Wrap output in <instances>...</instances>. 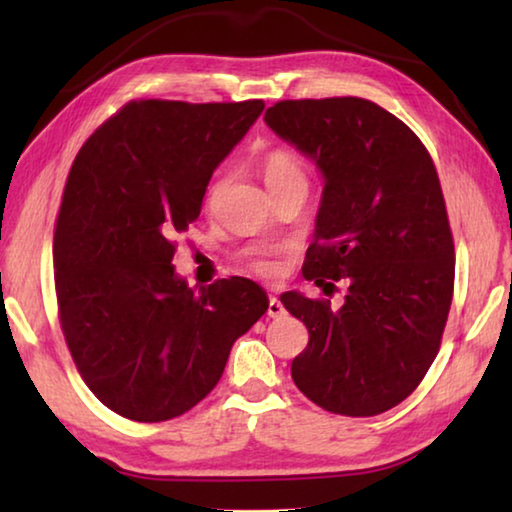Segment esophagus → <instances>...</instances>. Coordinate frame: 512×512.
I'll return each mask as SVG.
<instances>
[{
	"instance_id": "34e87169",
	"label": "esophagus",
	"mask_w": 512,
	"mask_h": 512,
	"mask_svg": "<svg viewBox=\"0 0 512 512\" xmlns=\"http://www.w3.org/2000/svg\"><path fill=\"white\" fill-rule=\"evenodd\" d=\"M282 314H284V307H282V302L277 300L275 296L268 298V316H271V318H277V316H282Z\"/></svg>"
}]
</instances>
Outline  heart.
I'll return each mask as SVG.
<instances>
[{
    "label": "heart",
    "mask_w": 512,
    "mask_h": 512,
    "mask_svg": "<svg viewBox=\"0 0 512 512\" xmlns=\"http://www.w3.org/2000/svg\"><path fill=\"white\" fill-rule=\"evenodd\" d=\"M262 178L268 192H280L287 187H305L307 189V167L296 153L289 149H275L266 153L262 160ZM248 268L255 273H271L273 264L268 262L266 255H250Z\"/></svg>",
    "instance_id": "1"
}]
</instances>
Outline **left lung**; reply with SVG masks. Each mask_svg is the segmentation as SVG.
<instances>
[{
  "label": "left lung",
  "instance_id": "obj_1",
  "mask_svg": "<svg viewBox=\"0 0 512 512\" xmlns=\"http://www.w3.org/2000/svg\"><path fill=\"white\" fill-rule=\"evenodd\" d=\"M264 121L325 178L302 275L325 293L348 287L339 309L280 296L309 329L291 377L325 411L384 413L427 375L452 307L454 237L436 167L420 137L368 99L277 101Z\"/></svg>",
  "mask_w": 512,
  "mask_h": 512
}]
</instances>
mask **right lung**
Returning <instances> with one entry per match:
<instances>
[{
	"mask_svg": "<svg viewBox=\"0 0 512 512\" xmlns=\"http://www.w3.org/2000/svg\"><path fill=\"white\" fill-rule=\"evenodd\" d=\"M262 110V99L128 101L69 169L54 230L60 327L90 391L128 420L187 413L266 314L248 277L194 291L171 264L214 169Z\"/></svg>",
	"mask_w": 512,
	"mask_h": 512,
	"instance_id": "1",
	"label": "right lung"
}]
</instances>
